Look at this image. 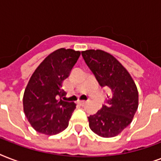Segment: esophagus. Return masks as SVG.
<instances>
[{"instance_id": "esophagus-1", "label": "esophagus", "mask_w": 161, "mask_h": 161, "mask_svg": "<svg viewBox=\"0 0 161 161\" xmlns=\"http://www.w3.org/2000/svg\"><path fill=\"white\" fill-rule=\"evenodd\" d=\"M88 103V101H84V100H78V103L80 104V105H84L86 103Z\"/></svg>"}]
</instances>
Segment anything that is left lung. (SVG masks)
<instances>
[{
  "mask_svg": "<svg viewBox=\"0 0 161 161\" xmlns=\"http://www.w3.org/2000/svg\"><path fill=\"white\" fill-rule=\"evenodd\" d=\"M82 56L99 85L109 90L105 104L88 117L89 127L101 137H114L130 125L137 111V87L129 72L111 54L91 49L82 52Z\"/></svg>",
  "mask_w": 161,
  "mask_h": 161,
  "instance_id": "left-lung-1",
  "label": "left lung"
}]
</instances>
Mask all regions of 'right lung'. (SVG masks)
<instances>
[{"label":"right lung","mask_w":161,"mask_h":161,"mask_svg":"<svg viewBox=\"0 0 161 161\" xmlns=\"http://www.w3.org/2000/svg\"><path fill=\"white\" fill-rule=\"evenodd\" d=\"M80 54L73 49H58L49 54L31 75L24 92L23 109L37 132L53 135L68 126L76 103L61 99L66 93L62 85Z\"/></svg>","instance_id":"1"}]
</instances>
